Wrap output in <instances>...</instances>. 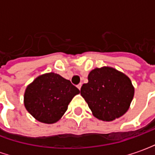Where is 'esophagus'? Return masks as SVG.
I'll return each mask as SVG.
<instances>
[{
  "mask_svg": "<svg viewBox=\"0 0 155 155\" xmlns=\"http://www.w3.org/2000/svg\"><path fill=\"white\" fill-rule=\"evenodd\" d=\"M81 86H82V84H81H81H78V85H77V88H78V89H79V90H80V91H81Z\"/></svg>",
  "mask_w": 155,
  "mask_h": 155,
  "instance_id": "34e87169",
  "label": "esophagus"
}]
</instances>
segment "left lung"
<instances>
[{
	"label": "left lung",
	"instance_id": "1",
	"mask_svg": "<svg viewBox=\"0 0 155 155\" xmlns=\"http://www.w3.org/2000/svg\"><path fill=\"white\" fill-rule=\"evenodd\" d=\"M81 94L98 120L113 121L126 113L134 88L126 74L109 66L95 68L88 75Z\"/></svg>",
	"mask_w": 155,
	"mask_h": 155
}]
</instances>
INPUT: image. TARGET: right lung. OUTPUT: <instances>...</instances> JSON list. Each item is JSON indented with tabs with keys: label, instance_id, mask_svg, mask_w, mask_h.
Segmentation results:
<instances>
[{
	"label": "right lung",
	"instance_id": "obj_1",
	"mask_svg": "<svg viewBox=\"0 0 155 155\" xmlns=\"http://www.w3.org/2000/svg\"><path fill=\"white\" fill-rule=\"evenodd\" d=\"M80 91L54 72L41 74L27 85L24 94V104L39 122L54 124L61 120L68 105Z\"/></svg>",
	"mask_w": 155,
	"mask_h": 155
}]
</instances>
